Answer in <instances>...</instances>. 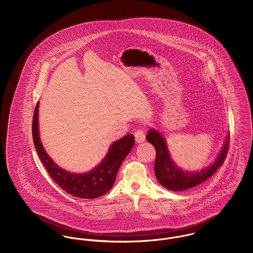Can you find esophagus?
I'll use <instances>...</instances> for the list:
<instances>
[{"mask_svg": "<svg viewBox=\"0 0 253 253\" xmlns=\"http://www.w3.org/2000/svg\"><path fill=\"white\" fill-rule=\"evenodd\" d=\"M134 137L136 143H141L145 140V132L143 130H137L134 132Z\"/></svg>", "mask_w": 253, "mask_h": 253, "instance_id": "esophagus-1", "label": "esophagus"}]
</instances>
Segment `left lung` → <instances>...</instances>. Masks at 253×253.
<instances>
[{
    "label": "left lung",
    "mask_w": 253,
    "mask_h": 253,
    "mask_svg": "<svg viewBox=\"0 0 253 253\" xmlns=\"http://www.w3.org/2000/svg\"><path fill=\"white\" fill-rule=\"evenodd\" d=\"M146 139L154 145L156 149L157 157L155 161V173L157 180L169 190L177 192L191 189L209 179L222 166L229 151V135L228 134L219 157L211 166L197 172H188L182 170L173 163L169 155L164 138L156 130L149 131L146 135Z\"/></svg>",
    "instance_id": "8db88e82"
}]
</instances>
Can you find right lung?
Masks as SVG:
<instances>
[{
	"label": "right lung",
	"instance_id": "1",
	"mask_svg": "<svg viewBox=\"0 0 253 253\" xmlns=\"http://www.w3.org/2000/svg\"><path fill=\"white\" fill-rule=\"evenodd\" d=\"M38 106L34 111L32 121V135L37 153L51 178L60 188L75 197L93 199L101 196L113 187L117 173L124 158L131 152L134 144V136L127 134L113 143L103 161L93 170L84 173H71L58 167L44 151L39 135Z\"/></svg>",
	"mask_w": 253,
	"mask_h": 253
}]
</instances>
